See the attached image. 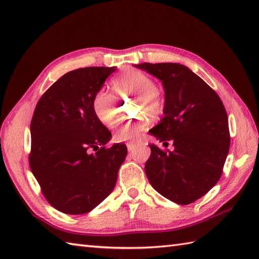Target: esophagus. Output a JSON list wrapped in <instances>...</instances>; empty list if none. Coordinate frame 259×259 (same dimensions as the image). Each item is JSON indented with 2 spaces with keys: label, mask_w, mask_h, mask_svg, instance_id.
Listing matches in <instances>:
<instances>
[{
  "label": "esophagus",
  "mask_w": 259,
  "mask_h": 259,
  "mask_svg": "<svg viewBox=\"0 0 259 259\" xmlns=\"http://www.w3.org/2000/svg\"><path fill=\"white\" fill-rule=\"evenodd\" d=\"M137 147H138V145L134 144V142H128V144H126V148H128V150H129L130 152L134 151L135 149H137Z\"/></svg>",
  "instance_id": "obj_1"
}]
</instances>
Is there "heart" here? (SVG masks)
I'll return each mask as SVG.
<instances>
[{"mask_svg": "<svg viewBox=\"0 0 259 259\" xmlns=\"http://www.w3.org/2000/svg\"><path fill=\"white\" fill-rule=\"evenodd\" d=\"M112 89L120 97H137L139 113H150L152 115L161 112L163 100L156 88V82L151 76L138 70L128 71L115 78L112 82ZM92 109L99 121L111 125L117 114V100L111 92L100 90L93 98ZM148 121L141 118L135 122L120 124L114 130L115 141H136L147 129Z\"/></svg>", "mask_w": 259, "mask_h": 259, "instance_id": "1", "label": "heart"}]
</instances>
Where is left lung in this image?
Segmentation results:
<instances>
[{"mask_svg": "<svg viewBox=\"0 0 259 259\" xmlns=\"http://www.w3.org/2000/svg\"><path fill=\"white\" fill-rule=\"evenodd\" d=\"M135 67L162 81L164 117L149 133L168 147L149 145L145 166L151 186L179 205L205 196L218 183L229 151L228 117L222 99L205 81L179 63Z\"/></svg>", "mask_w": 259, "mask_h": 259, "instance_id": "1", "label": "left lung"}]
</instances>
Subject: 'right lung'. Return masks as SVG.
Segmentation results:
<instances>
[{
  "instance_id": "add662e5",
  "label": "right lung",
  "mask_w": 259,
  "mask_h": 259,
  "mask_svg": "<svg viewBox=\"0 0 259 259\" xmlns=\"http://www.w3.org/2000/svg\"><path fill=\"white\" fill-rule=\"evenodd\" d=\"M113 71H70L43 93L33 112L30 168L42 195L61 212L87 213L106 199L128 153L122 144L106 147L111 133L92 109L93 98Z\"/></svg>"
}]
</instances>
